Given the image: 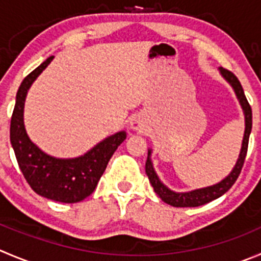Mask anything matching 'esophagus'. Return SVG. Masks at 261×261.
I'll return each instance as SVG.
<instances>
[{
	"label": "esophagus",
	"mask_w": 261,
	"mask_h": 261,
	"mask_svg": "<svg viewBox=\"0 0 261 261\" xmlns=\"http://www.w3.org/2000/svg\"><path fill=\"white\" fill-rule=\"evenodd\" d=\"M145 128L146 124L141 116H135V118L130 120V129H132V130H136V132H143Z\"/></svg>",
	"instance_id": "obj_1"
}]
</instances>
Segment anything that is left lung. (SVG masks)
Masks as SVG:
<instances>
[{"label": "left lung", "instance_id": "8db88e82", "mask_svg": "<svg viewBox=\"0 0 261 261\" xmlns=\"http://www.w3.org/2000/svg\"><path fill=\"white\" fill-rule=\"evenodd\" d=\"M219 73L233 88V91H234L236 96H237V100L240 101V105L241 108H242V111H244V115H245V133H244V140H242V146H241L240 155H238L237 161H236V165L233 166V169L230 170L229 174H228L224 179L218 182L217 185L209 186V187L197 188V190L188 191V192H175V191H172L170 188L166 187V186L161 182L160 178L158 177L155 169H153L152 160H151V153H152V150L148 148L147 161H146V174H147L151 186L153 187V191L156 192V195H158L164 202H166L168 205H172V206L174 207L201 206V205H205V203L220 197V196L224 195V193L227 192L233 185H234L238 175H240L241 169H242V166H244L245 158H246V152H247V146H249L250 133H251V128H252L251 106H250L249 102H247L244 88H242V86H241L237 76H236L233 73H230V71H228L227 69H223V68H219Z\"/></svg>", "mask_w": 261, "mask_h": 261}]
</instances>
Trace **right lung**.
Returning <instances> with one entry per match:
<instances>
[{"label": "right lung", "mask_w": 261, "mask_h": 261, "mask_svg": "<svg viewBox=\"0 0 261 261\" xmlns=\"http://www.w3.org/2000/svg\"><path fill=\"white\" fill-rule=\"evenodd\" d=\"M52 60L54 56L34 69L17 89L10 125V141L19 168L34 192L49 200L74 203L84 200L95 191L109 160L126 138V133L121 130L106 137L84 155L70 159L48 155L32 142L24 125L25 98L33 82Z\"/></svg>", "instance_id": "right-lung-1"}]
</instances>
